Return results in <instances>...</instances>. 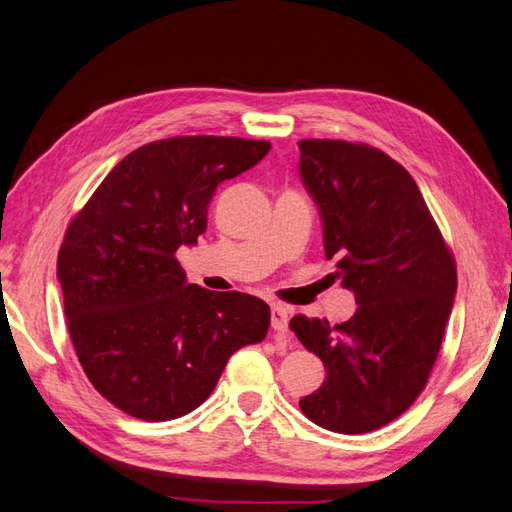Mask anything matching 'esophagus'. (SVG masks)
<instances>
[{
    "instance_id": "1",
    "label": "esophagus",
    "mask_w": 512,
    "mask_h": 512,
    "mask_svg": "<svg viewBox=\"0 0 512 512\" xmlns=\"http://www.w3.org/2000/svg\"><path fill=\"white\" fill-rule=\"evenodd\" d=\"M270 320H272V329L275 331H288V320H290V310L281 303H275L270 310Z\"/></svg>"
}]
</instances>
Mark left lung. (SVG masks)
<instances>
[{
    "label": "left lung",
    "mask_w": 512,
    "mask_h": 512,
    "mask_svg": "<svg viewBox=\"0 0 512 512\" xmlns=\"http://www.w3.org/2000/svg\"><path fill=\"white\" fill-rule=\"evenodd\" d=\"M299 150L325 255L338 259L336 275L358 303L340 325L290 320L327 371L301 410L331 432H373L425 388L454 307L456 264L419 185L395 159L334 139H305Z\"/></svg>",
    "instance_id": "obj_1"
}]
</instances>
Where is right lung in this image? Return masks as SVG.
Listing matches in <instances>:
<instances>
[{"label": "right lung", "instance_id": "add662e5", "mask_svg": "<svg viewBox=\"0 0 512 512\" xmlns=\"http://www.w3.org/2000/svg\"><path fill=\"white\" fill-rule=\"evenodd\" d=\"M268 150L240 137L152 141L117 163L69 224L56 264L69 336L93 388L130 417L196 410L231 355L266 338L264 301L187 283L174 255L207 231L218 185Z\"/></svg>", "mask_w": 512, "mask_h": 512}]
</instances>
